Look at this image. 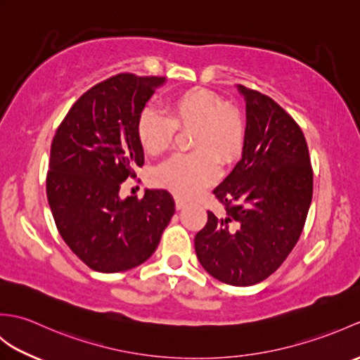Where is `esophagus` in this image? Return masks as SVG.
I'll use <instances>...</instances> for the list:
<instances>
[{"label":"esophagus","instance_id":"obj_1","mask_svg":"<svg viewBox=\"0 0 360 360\" xmlns=\"http://www.w3.org/2000/svg\"><path fill=\"white\" fill-rule=\"evenodd\" d=\"M174 204H176V209H178V210L186 207V201L181 200V198H174Z\"/></svg>","mask_w":360,"mask_h":360}]
</instances>
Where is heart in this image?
<instances>
[{
  "mask_svg": "<svg viewBox=\"0 0 360 360\" xmlns=\"http://www.w3.org/2000/svg\"><path fill=\"white\" fill-rule=\"evenodd\" d=\"M168 117L153 108L141 111L137 137L151 156L165 153L176 128H193L188 155H176L156 170V182L181 198H192L217 178L218 161L231 164L244 143L240 112L209 89L193 88L172 97L165 105Z\"/></svg>",
  "mask_w": 360,
  "mask_h": 360,
  "instance_id": "obj_1",
  "label": "heart"
}]
</instances>
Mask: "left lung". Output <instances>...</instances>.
I'll return each mask as SVG.
<instances>
[{
	"label": "left lung",
	"instance_id": "obj_1",
	"mask_svg": "<svg viewBox=\"0 0 360 360\" xmlns=\"http://www.w3.org/2000/svg\"><path fill=\"white\" fill-rule=\"evenodd\" d=\"M246 101L243 155L213 190L226 217L207 212L195 250L212 277L252 286L278 269L300 238L312 200L308 143L297 122L258 91L238 85Z\"/></svg>",
	"mask_w": 360,
	"mask_h": 360
}]
</instances>
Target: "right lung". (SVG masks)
Returning <instances> with one entry per match:
<instances>
[{
	"instance_id": "add662e5",
	"label": "right lung",
	"mask_w": 360,
	"mask_h": 360,
	"mask_svg": "<svg viewBox=\"0 0 360 360\" xmlns=\"http://www.w3.org/2000/svg\"><path fill=\"white\" fill-rule=\"evenodd\" d=\"M164 77L122 72L88 89L57 128L46 193L70 249L97 272H122L153 255L174 213L167 190L119 196L143 165L137 119Z\"/></svg>"
}]
</instances>
